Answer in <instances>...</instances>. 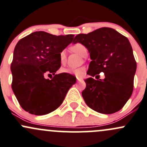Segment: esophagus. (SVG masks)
Returning <instances> with one entry per match:
<instances>
[{
	"label": "esophagus",
	"instance_id": "1",
	"mask_svg": "<svg viewBox=\"0 0 147 147\" xmlns=\"http://www.w3.org/2000/svg\"><path fill=\"white\" fill-rule=\"evenodd\" d=\"M77 82H80V80H82V79L81 78H79V77H77Z\"/></svg>",
	"mask_w": 147,
	"mask_h": 147
}]
</instances>
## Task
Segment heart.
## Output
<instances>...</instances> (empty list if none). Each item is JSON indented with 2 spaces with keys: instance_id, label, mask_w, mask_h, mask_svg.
I'll list each match as a JSON object with an SVG mask.
<instances>
[{
  "instance_id": "obj_1",
  "label": "heart",
  "mask_w": 147,
  "mask_h": 147,
  "mask_svg": "<svg viewBox=\"0 0 147 147\" xmlns=\"http://www.w3.org/2000/svg\"><path fill=\"white\" fill-rule=\"evenodd\" d=\"M70 49L73 51L74 52H76L81 55L83 57H86L88 54V49L84 45L82 44L80 42H77L75 44L71 45ZM67 60V54H66V51L65 49H63L59 52V61H60L61 64H65ZM86 69L85 67H82L80 68L76 69H71V68H63L61 69V72L63 73H68L73 74L77 77H81L84 75Z\"/></svg>"
}]
</instances>
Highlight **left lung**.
Masks as SVG:
<instances>
[{
  "mask_svg": "<svg viewBox=\"0 0 147 147\" xmlns=\"http://www.w3.org/2000/svg\"><path fill=\"white\" fill-rule=\"evenodd\" d=\"M73 42L84 45L92 59L87 72L91 77L84 80L86 86L82 93L86 104L102 114L121 109L133 93L137 68L128 38L114 29L103 27L76 35ZM100 72L105 73L104 80L92 78Z\"/></svg>",
  "mask_w": 147,
  "mask_h": 147,
  "instance_id": "8db88e82",
  "label": "left lung"
}]
</instances>
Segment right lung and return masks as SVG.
<instances>
[{
    "label": "right lung",
    "instance_id": "right-lung-1",
    "mask_svg": "<svg viewBox=\"0 0 147 147\" xmlns=\"http://www.w3.org/2000/svg\"><path fill=\"white\" fill-rule=\"evenodd\" d=\"M74 35H54L36 31L21 39L14 50L11 63L12 88L25 111L45 115L57 109L76 77L56 75L60 68L59 52L72 42ZM54 75L51 80L45 75Z\"/></svg>",
    "mask_w": 147,
    "mask_h": 147
}]
</instances>
